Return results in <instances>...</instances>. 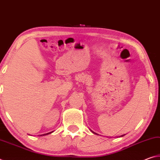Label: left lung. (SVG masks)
<instances>
[{
  "instance_id": "left-lung-1",
  "label": "left lung",
  "mask_w": 160,
  "mask_h": 160,
  "mask_svg": "<svg viewBox=\"0 0 160 160\" xmlns=\"http://www.w3.org/2000/svg\"><path fill=\"white\" fill-rule=\"evenodd\" d=\"M92 131V132L94 134H96V135H99V134H97V133H96V132H94V131ZM123 135H121V136H120V137H123Z\"/></svg>"
}]
</instances>
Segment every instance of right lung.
Wrapping results in <instances>:
<instances>
[{"label": "right lung", "mask_w": 160, "mask_h": 160, "mask_svg": "<svg viewBox=\"0 0 160 160\" xmlns=\"http://www.w3.org/2000/svg\"><path fill=\"white\" fill-rule=\"evenodd\" d=\"M51 132H48V133H46V134H43V135H40V136H42V135H48V134H49V133H51Z\"/></svg>", "instance_id": "right-lung-1"}]
</instances>
